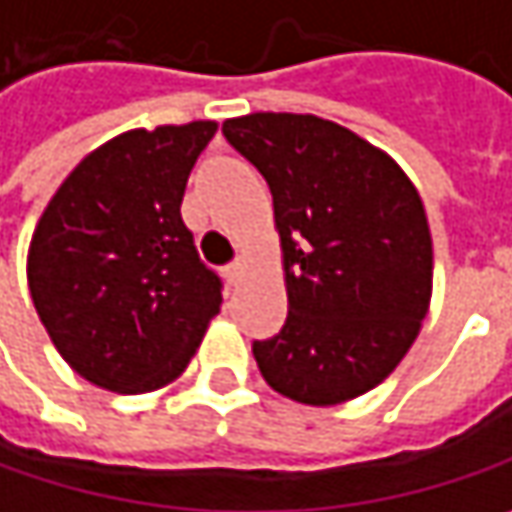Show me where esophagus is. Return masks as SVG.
Returning a JSON list of instances; mask_svg holds the SVG:
<instances>
[{
    "label": "esophagus",
    "instance_id": "34e87169",
    "mask_svg": "<svg viewBox=\"0 0 512 512\" xmlns=\"http://www.w3.org/2000/svg\"><path fill=\"white\" fill-rule=\"evenodd\" d=\"M225 275H228V281H231V284H237V281L243 278V263H240V260H234V263L225 269Z\"/></svg>",
    "mask_w": 512,
    "mask_h": 512
}]
</instances>
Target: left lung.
<instances>
[{
	"mask_svg": "<svg viewBox=\"0 0 512 512\" xmlns=\"http://www.w3.org/2000/svg\"><path fill=\"white\" fill-rule=\"evenodd\" d=\"M272 190L287 322L255 343L275 393L310 407L375 390L416 343L434 293L419 190L378 146L313 114L222 122Z\"/></svg>",
	"mask_w": 512,
	"mask_h": 512,
	"instance_id": "8db88e82",
	"label": "left lung"
}]
</instances>
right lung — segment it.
Listing matches in <instances>:
<instances>
[{
  "mask_svg": "<svg viewBox=\"0 0 512 512\" xmlns=\"http://www.w3.org/2000/svg\"><path fill=\"white\" fill-rule=\"evenodd\" d=\"M213 119L131 128L64 178L28 243V290L58 354L111 393H155L193 360L219 278L181 219Z\"/></svg>",
  "mask_w": 512,
  "mask_h": 512,
  "instance_id": "right-lung-1",
  "label": "right lung"
}]
</instances>
